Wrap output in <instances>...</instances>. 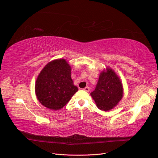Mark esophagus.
Wrapping results in <instances>:
<instances>
[{
    "mask_svg": "<svg viewBox=\"0 0 158 158\" xmlns=\"http://www.w3.org/2000/svg\"><path fill=\"white\" fill-rule=\"evenodd\" d=\"M83 90L87 91V92H89V90H90V88L89 87H85L83 89Z\"/></svg>",
    "mask_w": 158,
    "mask_h": 158,
    "instance_id": "esophagus-1",
    "label": "esophagus"
}]
</instances>
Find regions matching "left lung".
Segmentation results:
<instances>
[{
	"mask_svg": "<svg viewBox=\"0 0 158 158\" xmlns=\"http://www.w3.org/2000/svg\"><path fill=\"white\" fill-rule=\"evenodd\" d=\"M123 94V85L111 68L101 73L95 89L91 93L97 107L104 111L115 107L122 99Z\"/></svg>",
	"mask_w": 158,
	"mask_h": 158,
	"instance_id": "left-lung-1",
	"label": "left lung"
}]
</instances>
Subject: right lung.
<instances>
[{"label": "right lung", "instance_id": "obj_1", "mask_svg": "<svg viewBox=\"0 0 158 158\" xmlns=\"http://www.w3.org/2000/svg\"><path fill=\"white\" fill-rule=\"evenodd\" d=\"M71 71L69 64L62 59L52 60L43 69L35 83V94L43 106L52 110H60L78 91Z\"/></svg>", "mask_w": 158, "mask_h": 158}]
</instances>
